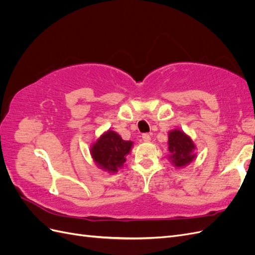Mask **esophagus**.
Instances as JSON below:
<instances>
[{"label":"esophagus","instance_id":"1","mask_svg":"<svg viewBox=\"0 0 255 255\" xmlns=\"http://www.w3.org/2000/svg\"><path fill=\"white\" fill-rule=\"evenodd\" d=\"M142 140L143 141H150L151 140V135L149 134H142Z\"/></svg>","mask_w":255,"mask_h":255}]
</instances>
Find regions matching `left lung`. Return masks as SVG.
<instances>
[{
	"instance_id": "obj_1",
	"label": "left lung",
	"mask_w": 255,
	"mask_h": 255,
	"mask_svg": "<svg viewBox=\"0 0 255 255\" xmlns=\"http://www.w3.org/2000/svg\"><path fill=\"white\" fill-rule=\"evenodd\" d=\"M195 149L196 145L194 141L182 130L173 129L169 132L168 150L170 153L169 159L175 167L180 168L190 164L196 157V154H194Z\"/></svg>"
}]
</instances>
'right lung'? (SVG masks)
Masks as SVG:
<instances>
[{
    "instance_id": "1",
    "label": "right lung",
    "mask_w": 255,
    "mask_h": 255,
    "mask_svg": "<svg viewBox=\"0 0 255 255\" xmlns=\"http://www.w3.org/2000/svg\"><path fill=\"white\" fill-rule=\"evenodd\" d=\"M132 145V141L123 140L120 135L110 129L100 136L91 145L90 152L95 163L100 168L107 172L115 173L119 168L123 167Z\"/></svg>"
}]
</instances>
